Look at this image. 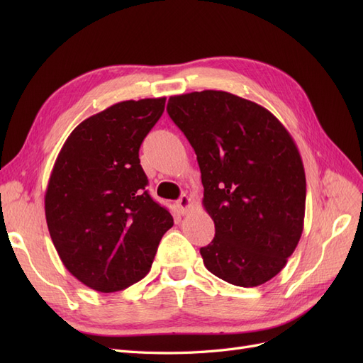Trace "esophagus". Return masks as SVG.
<instances>
[{
	"label": "esophagus",
	"instance_id": "esophagus-1",
	"mask_svg": "<svg viewBox=\"0 0 363 363\" xmlns=\"http://www.w3.org/2000/svg\"><path fill=\"white\" fill-rule=\"evenodd\" d=\"M191 206H192V201H191V199L186 194H183L180 199L177 200V207H179V211L182 212V213H186L191 208Z\"/></svg>",
	"mask_w": 363,
	"mask_h": 363
}]
</instances>
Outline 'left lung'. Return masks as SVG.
Wrapping results in <instances>:
<instances>
[{"label":"left lung","mask_w":363,"mask_h":363,"mask_svg":"<svg viewBox=\"0 0 363 363\" xmlns=\"http://www.w3.org/2000/svg\"><path fill=\"white\" fill-rule=\"evenodd\" d=\"M192 145L215 238L200 248L216 277L252 288L284 268L303 233L306 175L289 131L265 107L224 91L171 96Z\"/></svg>","instance_id":"obj_1"}]
</instances>
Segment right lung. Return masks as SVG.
Instances as JSON below:
<instances>
[{
  "instance_id": "1",
  "label": "right lung",
  "mask_w": 363,
  "mask_h": 363,
  "mask_svg": "<svg viewBox=\"0 0 363 363\" xmlns=\"http://www.w3.org/2000/svg\"><path fill=\"white\" fill-rule=\"evenodd\" d=\"M164 101H121L84 119L54 163L45 194L50 236L65 268L94 291H123L144 279L174 224L145 191L139 160Z\"/></svg>"
}]
</instances>
